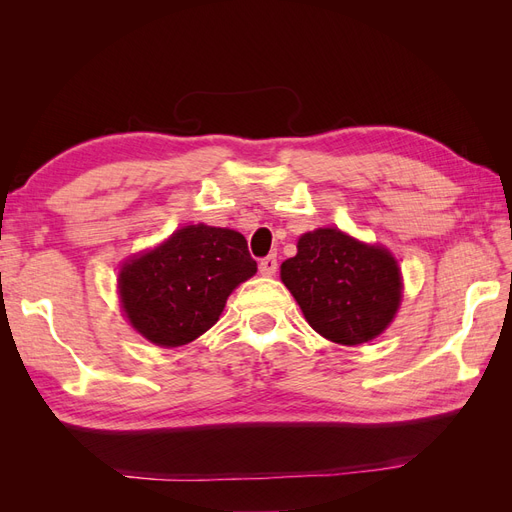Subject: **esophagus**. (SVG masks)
<instances>
[{
    "instance_id": "34e87169",
    "label": "esophagus",
    "mask_w": 512,
    "mask_h": 512,
    "mask_svg": "<svg viewBox=\"0 0 512 512\" xmlns=\"http://www.w3.org/2000/svg\"><path fill=\"white\" fill-rule=\"evenodd\" d=\"M258 269H260V273L265 275V277H271V275L277 271V258H275L273 254L265 256V258H260Z\"/></svg>"
}]
</instances>
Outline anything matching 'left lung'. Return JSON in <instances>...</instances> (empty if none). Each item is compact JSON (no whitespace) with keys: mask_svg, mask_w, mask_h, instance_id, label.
<instances>
[{"mask_svg":"<svg viewBox=\"0 0 512 512\" xmlns=\"http://www.w3.org/2000/svg\"><path fill=\"white\" fill-rule=\"evenodd\" d=\"M297 250L282 265V282L314 331L356 346L386 329L399 307L401 277L384 247L320 228L303 235Z\"/></svg>","mask_w":512,"mask_h":512,"instance_id":"8db88e82","label":"left lung"}]
</instances>
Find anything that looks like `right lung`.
Returning <instances> with one entry per match:
<instances>
[{"label":"right lung","mask_w":512,"mask_h":512,"mask_svg":"<svg viewBox=\"0 0 512 512\" xmlns=\"http://www.w3.org/2000/svg\"><path fill=\"white\" fill-rule=\"evenodd\" d=\"M256 273L243 235L185 226L119 273V294L132 327L149 342L175 348L218 322L228 294Z\"/></svg>","instance_id":"add662e5"}]
</instances>
